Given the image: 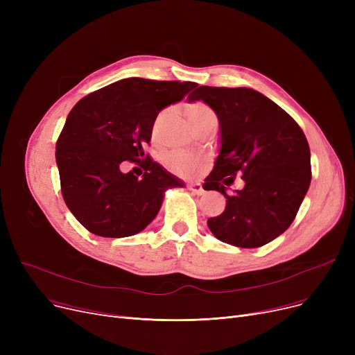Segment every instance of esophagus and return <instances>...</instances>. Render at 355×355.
<instances>
[{"label": "esophagus", "instance_id": "obj_1", "mask_svg": "<svg viewBox=\"0 0 355 355\" xmlns=\"http://www.w3.org/2000/svg\"><path fill=\"white\" fill-rule=\"evenodd\" d=\"M189 189H190V191H191L193 194H197V196H201V194L204 193V190H202V187H201V184H198V182L190 184Z\"/></svg>", "mask_w": 355, "mask_h": 355}]
</instances>
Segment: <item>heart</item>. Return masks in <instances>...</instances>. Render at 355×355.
<instances>
[{"label": "heart", "instance_id": "1", "mask_svg": "<svg viewBox=\"0 0 355 355\" xmlns=\"http://www.w3.org/2000/svg\"><path fill=\"white\" fill-rule=\"evenodd\" d=\"M168 114H170V109L161 112V114L158 115V118L155 121V126H154L155 130H158L161 128V125L166 119ZM185 114H187L193 128H197L202 123H207L211 121L217 122V116L214 114V110L202 102H194V103L187 105V107H185ZM168 165H170L173 171H175L178 174H190L197 168L198 161L194 157L187 155L184 153H174L168 157Z\"/></svg>", "mask_w": 355, "mask_h": 355}]
</instances>
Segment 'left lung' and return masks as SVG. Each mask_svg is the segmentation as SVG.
Wrapping results in <instances>:
<instances>
[{
	"label": "left lung",
	"instance_id": "left-lung-1",
	"mask_svg": "<svg viewBox=\"0 0 355 355\" xmlns=\"http://www.w3.org/2000/svg\"><path fill=\"white\" fill-rule=\"evenodd\" d=\"M189 102L202 101L218 118L220 149L204 190L226 197V209L207 226L236 248H260L281 236L296 217L311 184L308 141L286 112L249 87L200 86ZM240 173L244 189L227 194Z\"/></svg>",
	"mask_w": 355,
	"mask_h": 355
}]
</instances>
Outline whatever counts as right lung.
<instances>
[{
    "instance_id": "right-lung-1",
    "label": "right lung",
    "mask_w": 355,
    "mask_h": 355,
    "mask_svg": "<svg viewBox=\"0 0 355 355\" xmlns=\"http://www.w3.org/2000/svg\"><path fill=\"white\" fill-rule=\"evenodd\" d=\"M198 85L129 78L80 99L55 144L62 194L83 227L101 237H128L151 223L165 191L184 182L145 157L159 112ZM125 160L144 168L123 173Z\"/></svg>"
}]
</instances>
